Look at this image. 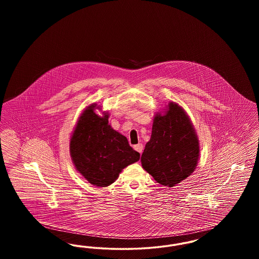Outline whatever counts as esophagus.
<instances>
[{"instance_id": "1", "label": "esophagus", "mask_w": 259, "mask_h": 259, "mask_svg": "<svg viewBox=\"0 0 259 259\" xmlns=\"http://www.w3.org/2000/svg\"><path fill=\"white\" fill-rule=\"evenodd\" d=\"M134 149L137 150L138 152H140V154H142V152H143V149H144V146H143L142 144H138V145L134 146Z\"/></svg>"}]
</instances>
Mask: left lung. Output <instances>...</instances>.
<instances>
[{
  "mask_svg": "<svg viewBox=\"0 0 259 259\" xmlns=\"http://www.w3.org/2000/svg\"><path fill=\"white\" fill-rule=\"evenodd\" d=\"M199 140L189 116L170 102L164 114L154 115L151 137L142 154L143 168L161 185L172 187L195 171Z\"/></svg>",
  "mask_w": 259,
  "mask_h": 259,
  "instance_id": "left-lung-1",
  "label": "left lung"
}]
</instances>
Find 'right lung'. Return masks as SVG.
Instances as JSON below:
<instances>
[{"mask_svg":"<svg viewBox=\"0 0 259 259\" xmlns=\"http://www.w3.org/2000/svg\"><path fill=\"white\" fill-rule=\"evenodd\" d=\"M97 104L78 117L70 140V153L76 171L91 185L106 187L114 183L128 165L140 159L125 136L109 124V112L99 115Z\"/></svg>","mask_w":259,"mask_h":259,"instance_id":"right-lung-1","label":"right lung"}]
</instances>
